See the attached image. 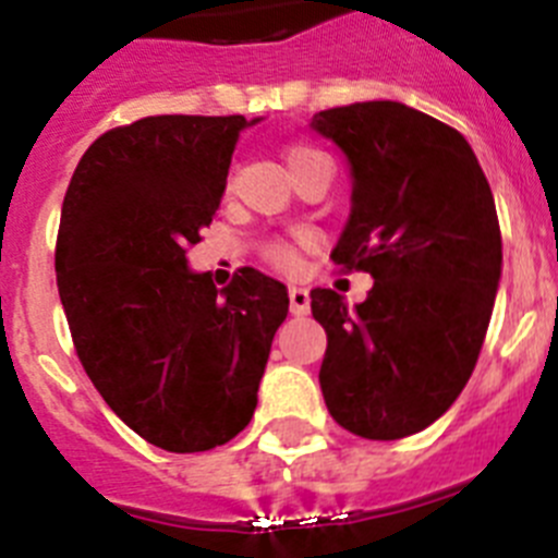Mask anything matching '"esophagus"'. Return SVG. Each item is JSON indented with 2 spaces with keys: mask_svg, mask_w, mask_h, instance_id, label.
I'll use <instances>...</instances> for the list:
<instances>
[{
  "mask_svg": "<svg viewBox=\"0 0 558 558\" xmlns=\"http://www.w3.org/2000/svg\"><path fill=\"white\" fill-rule=\"evenodd\" d=\"M288 295H290V313L299 315V318L310 313V293H307V290L295 288V284H293V288L288 290Z\"/></svg>",
  "mask_w": 558,
  "mask_h": 558,
  "instance_id": "esophagus-1",
  "label": "esophagus"
}]
</instances>
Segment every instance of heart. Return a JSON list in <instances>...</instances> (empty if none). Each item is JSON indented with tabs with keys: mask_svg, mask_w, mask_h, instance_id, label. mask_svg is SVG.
Segmentation results:
<instances>
[{
	"mask_svg": "<svg viewBox=\"0 0 558 558\" xmlns=\"http://www.w3.org/2000/svg\"><path fill=\"white\" fill-rule=\"evenodd\" d=\"M310 156H318V150L313 147H304V145H295L288 150V167L299 165V161L310 159ZM265 259L274 263L276 268H293L295 265V248L288 243H268L265 245Z\"/></svg>",
	"mask_w": 558,
	"mask_h": 558,
	"instance_id": "heart-1",
	"label": "heart"
}]
</instances>
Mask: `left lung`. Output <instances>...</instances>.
I'll use <instances>...</instances> for the list:
<instances>
[{
  "instance_id": "8db88e82",
  "label": "left lung",
  "mask_w": 558,
  "mask_h": 558,
  "mask_svg": "<svg viewBox=\"0 0 558 558\" xmlns=\"http://www.w3.org/2000/svg\"><path fill=\"white\" fill-rule=\"evenodd\" d=\"M313 131L352 170L332 263L374 279L354 307L329 288L310 293L327 332L324 402L354 436H413L456 402L489 329L502 268L489 181L456 128L402 102L327 108Z\"/></svg>"
}]
</instances>
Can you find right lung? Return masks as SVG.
Segmentation results:
<instances>
[{"label": "right lung", "mask_w": 558, "mask_h": 558, "mask_svg": "<svg viewBox=\"0 0 558 558\" xmlns=\"http://www.w3.org/2000/svg\"><path fill=\"white\" fill-rule=\"evenodd\" d=\"M245 117L161 113L111 128L69 181L58 293L77 357L117 416L167 452L226 445L254 416L288 288L254 268L192 274Z\"/></svg>", "instance_id": "obj_1"}]
</instances>
